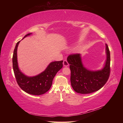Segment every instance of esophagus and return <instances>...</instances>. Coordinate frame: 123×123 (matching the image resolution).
Wrapping results in <instances>:
<instances>
[{
  "mask_svg": "<svg viewBox=\"0 0 123 123\" xmlns=\"http://www.w3.org/2000/svg\"><path fill=\"white\" fill-rule=\"evenodd\" d=\"M63 64L64 67H68L69 66V63L68 62V61H67L66 60H64L63 62Z\"/></svg>",
  "mask_w": 123,
  "mask_h": 123,
  "instance_id": "obj_1",
  "label": "esophagus"
}]
</instances>
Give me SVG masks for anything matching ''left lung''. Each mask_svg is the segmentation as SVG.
<instances>
[{
	"mask_svg": "<svg viewBox=\"0 0 123 123\" xmlns=\"http://www.w3.org/2000/svg\"><path fill=\"white\" fill-rule=\"evenodd\" d=\"M106 46L107 60L101 70L91 71L83 67L80 54H71L67 58L71 71L70 81L72 87L78 93L87 94L99 90L106 84L111 73L110 51Z\"/></svg>",
	"mask_w": 123,
	"mask_h": 123,
	"instance_id": "8db88e82",
	"label": "left lung"
}]
</instances>
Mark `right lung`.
Returning a JSON list of instances; mask_svg holds the SVG:
<instances>
[{"label": "right lung", "mask_w": 123, "mask_h": 123, "mask_svg": "<svg viewBox=\"0 0 123 123\" xmlns=\"http://www.w3.org/2000/svg\"><path fill=\"white\" fill-rule=\"evenodd\" d=\"M30 34L31 33L27 34L24 37ZM19 42L20 41L18 42L16 45L12 56V68L16 81L19 87L25 92L33 95H43L51 87L55 75L63 67V61L51 62L45 71L36 76H26L20 71L18 67L17 49Z\"/></svg>", "instance_id": "right-lung-1"}]
</instances>
